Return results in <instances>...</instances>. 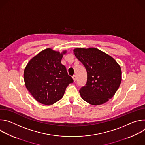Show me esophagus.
<instances>
[{
  "instance_id": "1",
  "label": "esophagus",
  "mask_w": 145,
  "mask_h": 145,
  "mask_svg": "<svg viewBox=\"0 0 145 145\" xmlns=\"http://www.w3.org/2000/svg\"><path fill=\"white\" fill-rule=\"evenodd\" d=\"M72 78H73V81H76L77 77H76V76L75 75H74V76L72 77Z\"/></svg>"
}]
</instances>
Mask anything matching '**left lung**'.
Segmentation results:
<instances>
[{
	"label": "left lung",
	"instance_id": "obj_1",
	"mask_svg": "<svg viewBox=\"0 0 145 145\" xmlns=\"http://www.w3.org/2000/svg\"><path fill=\"white\" fill-rule=\"evenodd\" d=\"M73 52L87 73V83L79 91L82 99L94 106L108 101L121 83L120 65L111 56L97 48H77Z\"/></svg>",
	"mask_w": 145,
	"mask_h": 145
}]
</instances>
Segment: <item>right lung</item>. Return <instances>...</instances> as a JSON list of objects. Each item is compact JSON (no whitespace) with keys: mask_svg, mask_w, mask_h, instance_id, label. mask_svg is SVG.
I'll use <instances>...</instances> for the list:
<instances>
[{"mask_svg":"<svg viewBox=\"0 0 145 145\" xmlns=\"http://www.w3.org/2000/svg\"><path fill=\"white\" fill-rule=\"evenodd\" d=\"M67 52L60 53L47 48L31 58L25 67L26 87L41 104L49 106L59 100L68 85L73 82L61 63Z\"/></svg>","mask_w":145,"mask_h":145,"instance_id":"obj_1","label":"right lung"}]
</instances>
